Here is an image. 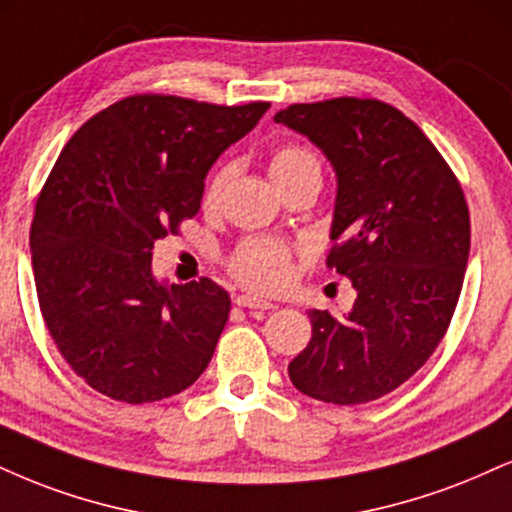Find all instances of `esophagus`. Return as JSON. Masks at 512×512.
Here are the masks:
<instances>
[{
    "label": "esophagus",
    "instance_id": "obj_1",
    "mask_svg": "<svg viewBox=\"0 0 512 512\" xmlns=\"http://www.w3.org/2000/svg\"><path fill=\"white\" fill-rule=\"evenodd\" d=\"M236 305L245 307V310H252V312H267V310H274V307H276L274 303H269V300L257 298V295H238Z\"/></svg>",
    "mask_w": 512,
    "mask_h": 512
}]
</instances>
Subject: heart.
Here are the masks:
<instances>
[{"mask_svg": "<svg viewBox=\"0 0 512 512\" xmlns=\"http://www.w3.org/2000/svg\"><path fill=\"white\" fill-rule=\"evenodd\" d=\"M269 174L276 186L286 188L288 183L305 176L322 178V162L312 147L300 143H286L276 147L269 157ZM231 181V166H221L212 181L207 183L202 205L205 209H217L224 190ZM229 272L233 279L255 291L274 293L286 288L293 274V252L288 245L269 238H245L229 257Z\"/></svg>", "mask_w": 512, "mask_h": 512, "instance_id": "b5f03b06", "label": "heart"}]
</instances>
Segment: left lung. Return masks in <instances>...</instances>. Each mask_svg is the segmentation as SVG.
Segmentation results:
<instances>
[{
  "mask_svg": "<svg viewBox=\"0 0 512 512\" xmlns=\"http://www.w3.org/2000/svg\"><path fill=\"white\" fill-rule=\"evenodd\" d=\"M307 135L338 178L326 267L357 298L336 319L312 310V338L288 365L305 396L377 400L405 384L446 336L470 255V209L451 166L400 109L334 97L274 116Z\"/></svg>",
  "mask_w": 512,
  "mask_h": 512,
  "instance_id": "obj_1",
  "label": "left lung"
}]
</instances>
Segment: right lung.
I'll return each mask as SVG.
<instances>
[{"label":"right lung","instance_id":"right-lung-1","mask_svg":"<svg viewBox=\"0 0 512 512\" xmlns=\"http://www.w3.org/2000/svg\"><path fill=\"white\" fill-rule=\"evenodd\" d=\"M267 109L131 95L61 150L35 202L30 252L42 319L90 389L152 403L207 369L229 293L205 276L157 283L152 248L200 212L209 166Z\"/></svg>","mask_w":512,"mask_h":512}]
</instances>
